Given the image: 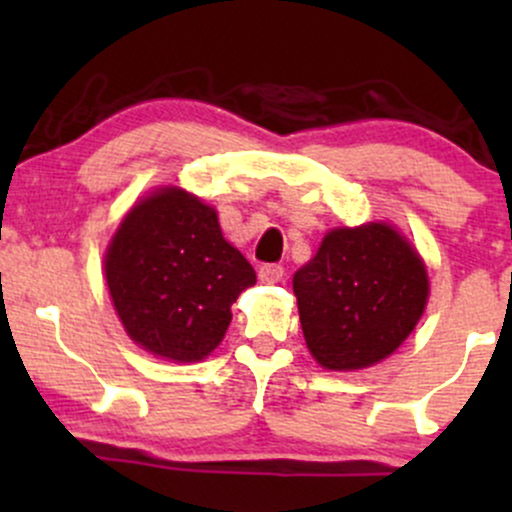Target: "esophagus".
Instances as JSON below:
<instances>
[{
  "label": "esophagus",
  "mask_w": 512,
  "mask_h": 512,
  "mask_svg": "<svg viewBox=\"0 0 512 512\" xmlns=\"http://www.w3.org/2000/svg\"><path fill=\"white\" fill-rule=\"evenodd\" d=\"M257 274H260V281H264V284H276V281L284 279V267L281 264H262Z\"/></svg>",
  "instance_id": "34e87169"
}]
</instances>
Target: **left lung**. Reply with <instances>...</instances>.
Instances as JSON below:
<instances>
[{"mask_svg":"<svg viewBox=\"0 0 512 512\" xmlns=\"http://www.w3.org/2000/svg\"><path fill=\"white\" fill-rule=\"evenodd\" d=\"M305 344L320 366L358 370L390 356L428 298L421 257L395 228L368 223L327 233L293 274Z\"/></svg>","mask_w":512,"mask_h":512,"instance_id":"obj_1","label":"left lung"}]
</instances>
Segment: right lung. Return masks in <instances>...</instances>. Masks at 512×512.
I'll use <instances>...</instances> for the list:
<instances>
[{
    "mask_svg": "<svg viewBox=\"0 0 512 512\" xmlns=\"http://www.w3.org/2000/svg\"><path fill=\"white\" fill-rule=\"evenodd\" d=\"M105 279L134 342L190 363L219 346L231 305L257 276L223 240L214 209L166 187L120 223L105 255Z\"/></svg>",
    "mask_w": 512,
    "mask_h": 512,
    "instance_id": "1",
    "label": "right lung"
}]
</instances>
